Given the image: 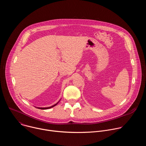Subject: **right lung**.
Wrapping results in <instances>:
<instances>
[{
	"instance_id": "right-lung-1",
	"label": "right lung",
	"mask_w": 146,
	"mask_h": 146,
	"mask_svg": "<svg viewBox=\"0 0 146 146\" xmlns=\"http://www.w3.org/2000/svg\"><path fill=\"white\" fill-rule=\"evenodd\" d=\"M59 102L57 103H56V104H55L54 105H53V106H50V107H48V108H38V109H42V110H46V109H50V108H53V107H54L55 106H56L57 104L59 103Z\"/></svg>"
}]
</instances>
